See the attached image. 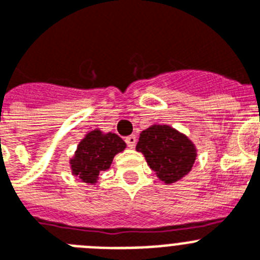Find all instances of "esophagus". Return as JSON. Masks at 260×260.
<instances>
[{"instance_id": "esophagus-1", "label": "esophagus", "mask_w": 260, "mask_h": 260, "mask_svg": "<svg viewBox=\"0 0 260 260\" xmlns=\"http://www.w3.org/2000/svg\"><path fill=\"white\" fill-rule=\"evenodd\" d=\"M125 142H126V144H127V147H130V148H134L135 144H137V137H135V135H128V137H126Z\"/></svg>"}]
</instances>
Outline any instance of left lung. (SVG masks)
<instances>
[{"instance_id":"left-lung-1","label":"left lung","mask_w":260,"mask_h":260,"mask_svg":"<svg viewBox=\"0 0 260 260\" xmlns=\"http://www.w3.org/2000/svg\"><path fill=\"white\" fill-rule=\"evenodd\" d=\"M137 151L143 153L151 169L165 183L176 182L189 173L197 156L191 142L167 125L142 132Z\"/></svg>"}]
</instances>
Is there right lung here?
<instances>
[{"instance_id":"obj_1","label":"right lung","mask_w":260,"mask_h":260,"mask_svg":"<svg viewBox=\"0 0 260 260\" xmlns=\"http://www.w3.org/2000/svg\"><path fill=\"white\" fill-rule=\"evenodd\" d=\"M126 143L116 134H102L99 130L87 134L78 146L75 157L71 160V169L75 176L93 183L100 172L107 171L114 155L125 150Z\"/></svg>"}]
</instances>
